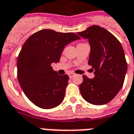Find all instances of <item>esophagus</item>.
Instances as JSON below:
<instances>
[{
	"instance_id": "esophagus-1",
	"label": "esophagus",
	"mask_w": 134,
	"mask_h": 134,
	"mask_svg": "<svg viewBox=\"0 0 134 134\" xmlns=\"http://www.w3.org/2000/svg\"><path fill=\"white\" fill-rule=\"evenodd\" d=\"M68 75H69L70 78H72V77L75 76V74H74V73H72V72H70V73H69V74H68Z\"/></svg>"
}]
</instances>
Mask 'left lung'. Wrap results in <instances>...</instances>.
<instances>
[{"label": "left lung", "mask_w": 134, "mask_h": 134, "mask_svg": "<svg viewBox=\"0 0 134 134\" xmlns=\"http://www.w3.org/2000/svg\"><path fill=\"white\" fill-rule=\"evenodd\" d=\"M77 34L89 40L91 49L88 64L94 70L93 79L83 75L80 93L92 104H107L124 85L127 72L124 49L110 32L98 25H92Z\"/></svg>", "instance_id": "left-lung-1"}]
</instances>
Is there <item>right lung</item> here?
Listing matches in <instances>:
<instances>
[{"mask_svg":"<svg viewBox=\"0 0 134 134\" xmlns=\"http://www.w3.org/2000/svg\"><path fill=\"white\" fill-rule=\"evenodd\" d=\"M73 32L40 30L28 37L17 60L18 80L30 102L42 109H52L64 99L67 75H59L51 67L59 62L64 47L80 40Z\"/></svg>","mask_w":134,"mask_h":134,"instance_id":"1","label":"right lung"}]
</instances>
